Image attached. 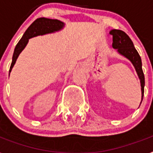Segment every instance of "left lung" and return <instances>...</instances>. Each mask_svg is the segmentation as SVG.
Segmentation results:
<instances>
[{
    "label": "left lung",
    "mask_w": 153,
    "mask_h": 153,
    "mask_svg": "<svg viewBox=\"0 0 153 153\" xmlns=\"http://www.w3.org/2000/svg\"><path fill=\"white\" fill-rule=\"evenodd\" d=\"M112 35V48L117 50V53L129 59L134 67L140 79L141 89V101L143 100L144 87H145V76L142 71L141 59L137 51L134 48L133 42L127 34L120 30L113 29L110 31Z\"/></svg>",
    "instance_id": "8db88e82"
}]
</instances>
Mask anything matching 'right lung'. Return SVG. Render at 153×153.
<instances>
[{
    "instance_id": "obj_1",
    "label": "right lung",
    "mask_w": 153,
    "mask_h": 153,
    "mask_svg": "<svg viewBox=\"0 0 153 153\" xmlns=\"http://www.w3.org/2000/svg\"><path fill=\"white\" fill-rule=\"evenodd\" d=\"M64 26H65L64 23L60 20H58V19H52L44 18V17L37 19L27 28V30L23 33L22 38L16 45L13 56H12V61L9 69V74L10 72L12 71V68L14 67L19 54L22 53V51L24 49L25 47L27 46L30 38L59 31L64 28Z\"/></svg>"
}]
</instances>
